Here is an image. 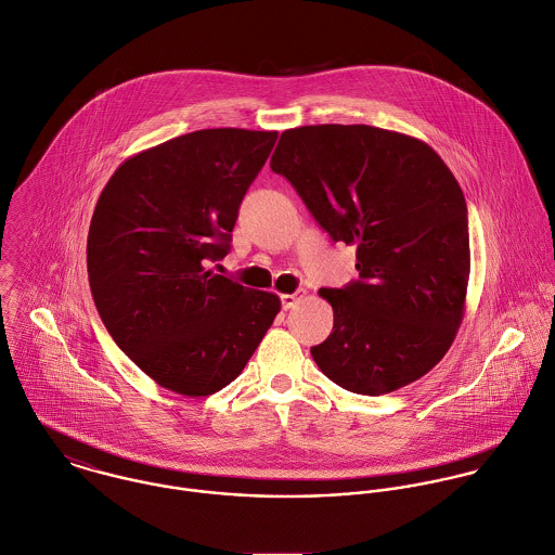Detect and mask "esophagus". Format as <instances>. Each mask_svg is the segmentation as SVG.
<instances>
[{
	"label": "esophagus",
	"instance_id": "esophagus-1",
	"mask_svg": "<svg viewBox=\"0 0 555 555\" xmlns=\"http://www.w3.org/2000/svg\"><path fill=\"white\" fill-rule=\"evenodd\" d=\"M305 298V292H296V294H283L281 296V302H283V309H292L296 302H300Z\"/></svg>",
	"mask_w": 555,
	"mask_h": 555
}]
</instances>
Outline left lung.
<instances>
[{
    "mask_svg": "<svg viewBox=\"0 0 555 555\" xmlns=\"http://www.w3.org/2000/svg\"><path fill=\"white\" fill-rule=\"evenodd\" d=\"M270 167L334 242L356 244L360 279L320 289L331 336L311 347L322 373L356 395H386L429 373L465 313L469 231L463 191L425 141L366 124L281 134Z\"/></svg>",
    "mask_w": 555,
    "mask_h": 555,
    "instance_id": "obj_1",
    "label": "left lung"
}]
</instances>
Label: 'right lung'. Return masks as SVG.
I'll return each instance as SVG.
<instances>
[{
    "instance_id": "1",
    "label": "right lung",
    "mask_w": 555,
    "mask_h": 555,
    "mask_svg": "<svg viewBox=\"0 0 555 555\" xmlns=\"http://www.w3.org/2000/svg\"><path fill=\"white\" fill-rule=\"evenodd\" d=\"M276 130L206 128L126 158L88 233V276L117 347L158 386L231 384L281 311L276 294L215 274Z\"/></svg>"
}]
</instances>
